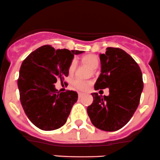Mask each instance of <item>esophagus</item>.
I'll list each match as a JSON object with an SVG mask.
<instances>
[{
  "instance_id": "esophagus-1",
  "label": "esophagus",
  "mask_w": 160,
  "mask_h": 160,
  "mask_svg": "<svg viewBox=\"0 0 160 160\" xmlns=\"http://www.w3.org/2000/svg\"><path fill=\"white\" fill-rule=\"evenodd\" d=\"M82 95H83V94H82V92H78V97H81V96H82Z\"/></svg>"
}]
</instances>
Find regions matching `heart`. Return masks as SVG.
<instances>
[{
  "instance_id": "b5f03b06",
  "label": "heart",
  "mask_w": 160,
  "mask_h": 160,
  "mask_svg": "<svg viewBox=\"0 0 160 160\" xmlns=\"http://www.w3.org/2000/svg\"><path fill=\"white\" fill-rule=\"evenodd\" d=\"M82 62L85 63V64L88 66L92 70H96L99 65V57L96 56L95 54H86L85 56L82 57ZM76 60L73 59L72 61H71L70 64L68 66V73L70 75L74 73L75 72V68H76ZM73 85L76 88L79 90H86L88 88V87L90 85V82H85V81H82L81 79H77L73 81Z\"/></svg>"
}]
</instances>
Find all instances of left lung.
<instances>
[{
    "label": "left lung",
    "mask_w": 160,
    "mask_h": 160,
    "mask_svg": "<svg viewBox=\"0 0 160 160\" xmlns=\"http://www.w3.org/2000/svg\"><path fill=\"white\" fill-rule=\"evenodd\" d=\"M99 58L101 74L94 88H109L110 95L92 93L93 102L87 113L95 127L115 132L130 121L138 107L143 89L142 74L136 61L120 48L107 47Z\"/></svg>",
    "instance_id": "1"
}]
</instances>
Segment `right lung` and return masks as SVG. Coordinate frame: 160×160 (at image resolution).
<instances>
[{"label":"right lung","mask_w":160,"mask_h":160,"mask_svg":"<svg viewBox=\"0 0 160 160\" xmlns=\"http://www.w3.org/2000/svg\"><path fill=\"white\" fill-rule=\"evenodd\" d=\"M83 52L44 45L23 61L18 79L20 101L30 121L41 130H56L67 121L78 93L60 92L53 84L58 79L63 82L74 55Z\"/></svg>","instance_id":"obj_1"}]
</instances>
